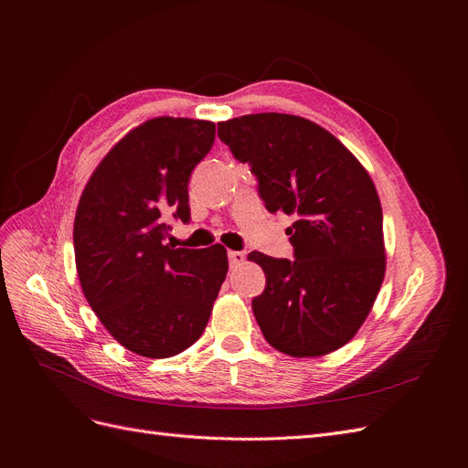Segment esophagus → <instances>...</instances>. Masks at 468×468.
Masks as SVG:
<instances>
[{
  "label": "esophagus",
  "mask_w": 468,
  "mask_h": 468,
  "mask_svg": "<svg viewBox=\"0 0 468 468\" xmlns=\"http://www.w3.org/2000/svg\"><path fill=\"white\" fill-rule=\"evenodd\" d=\"M228 258H229V263H231V265H237V263H242V261H244V252L229 250V252H228Z\"/></svg>",
  "instance_id": "esophagus-1"
}]
</instances>
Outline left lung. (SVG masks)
I'll list each match as a JSON object with an SVG mask.
<instances>
[{"label": "left lung", "mask_w": 468, "mask_h": 468, "mask_svg": "<svg viewBox=\"0 0 468 468\" xmlns=\"http://www.w3.org/2000/svg\"><path fill=\"white\" fill-rule=\"evenodd\" d=\"M218 136L249 163L269 212L293 214V260L249 254L265 290L252 311L269 346L290 356L339 349L370 313L385 275L383 212L355 155L316 122L252 113L218 122Z\"/></svg>", "instance_id": "1"}]
</instances>
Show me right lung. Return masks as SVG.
Instances as JSON below:
<instances>
[{"label":"right lung","mask_w":468,"mask_h":468,"mask_svg":"<svg viewBox=\"0 0 468 468\" xmlns=\"http://www.w3.org/2000/svg\"><path fill=\"white\" fill-rule=\"evenodd\" d=\"M214 136L210 121H145L96 166L76 212L85 298L122 347L147 358L175 356L201 337L228 275L221 244L166 242L172 218L191 219L187 184Z\"/></svg>","instance_id":"obj_1"}]
</instances>
